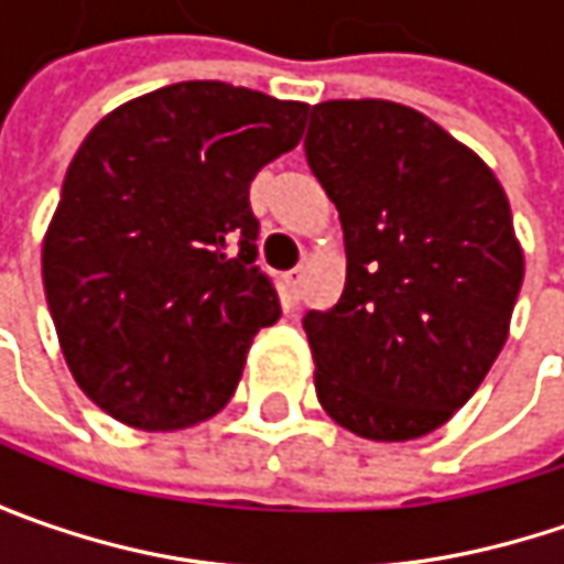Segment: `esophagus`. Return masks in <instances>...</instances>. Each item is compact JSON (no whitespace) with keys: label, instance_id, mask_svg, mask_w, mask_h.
I'll use <instances>...</instances> for the list:
<instances>
[{"label":"esophagus","instance_id":"34e87169","mask_svg":"<svg viewBox=\"0 0 564 564\" xmlns=\"http://www.w3.org/2000/svg\"><path fill=\"white\" fill-rule=\"evenodd\" d=\"M301 285H304V270L285 272V289H289V294H292L294 301L301 297Z\"/></svg>","mask_w":564,"mask_h":564}]
</instances>
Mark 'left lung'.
<instances>
[{
    "mask_svg": "<svg viewBox=\"0 0 564 564\" xmlns=\"http://www.w3.org/2000/svg\"><path fill=\"white\" fill-rule=\"evenodd\" d=\"M304 156L348 260L336 307L304 316L316 399L364 440L426 436L509 338L524 279L509 197L465 143L389 99L316 102Z\"/></svg>",
    "mask_w": 564,
    "mask_h": 564,
    "instance_id": "8db88e82",
    "label": "left lung"
}]
</instances>
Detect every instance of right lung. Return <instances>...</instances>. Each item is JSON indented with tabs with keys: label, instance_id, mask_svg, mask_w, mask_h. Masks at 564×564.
Wrapping results in <instances>:
<instances>
[{
	"label": "right lung",
	"instance_id": "obj_1",
	"mask_svg": "<svg viewBox=\"0 0 564 564\" xmlns=\"http://www.w3.org/2000/svg\"><path fill=\"white\" fill-rule=\"evenodd\" d=\"M307 106L182 80L109 112L65 172L43 289L68 370L116 421L182 430L235 395L282 307L257 260L253 175Z\"/></svg>",
	"mask_w": 564,
	"mask_h": 564
}]
</instances>
